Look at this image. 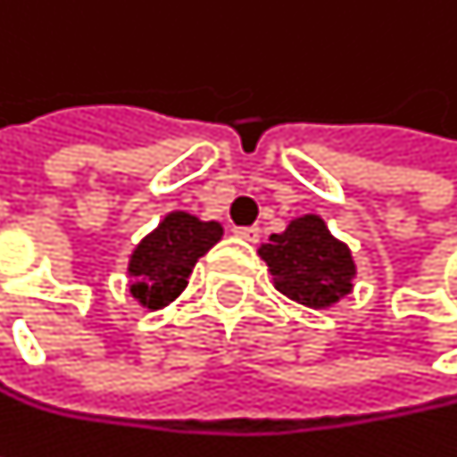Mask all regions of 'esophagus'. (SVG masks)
Masks as SVG:
<instances>
[{
    "instance_id": "1",
    "label": "esophagus",
    "mask_w": 457,
    "mask_h": 457,
    "mask_svg": "<svg viewBox=\"0 0 457 457\" xmlns=\"http://www.w3.org/2000/svg\"><path fill=\"white\" fill-rule=\"evenodd\" d=\"M232 232H235V235H237L240 240H245V243H256V240H259V232H262V229H259V228H235Z\"/></svg>"
}]
</instances>
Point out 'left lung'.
Listing matches in <instances>:
<instances>
[{
    "instance_id": "1",
    "label": "left lung",
    "mask_w": 457,
    "mask_h": 457,
    "mask_svg": "<svg viewBox=\"0 0 457 457\" xmlns=\"http://www.w3.org/2000/svg\"><path fill=\"white\" fill-rule=\"evenodd\" d=\"M272 275V286L291 302L328 310L352 294L357 264L352 248L338 240L320 214H302L283 232H272L256 251Z\"/></svg>"
}]
</instances>
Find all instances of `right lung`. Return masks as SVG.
Here are the masks:
<instances>
[{
    "mask_svg": "<svg viewBox=\"0 0 457 457\" xmlns=\"http://www.w3.org/2000/svg\"><path fill=\"white\" fill-rule=\"evenodd\" d=\"M225 229L214 220L190 212H169L129 253V294L147 312L169 307L185 288L193 267L222 240Z\"/></svg>",
    "mask_w": 457,
    "mask_h": 457,
    "instance_id": "obj_1",
    "label": "right lung"
}]
</instances>
